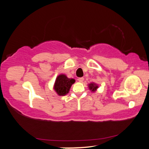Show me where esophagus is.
<instances>
[{"label":"esophagus","instance_id":"34e87169","mask_svg":"<svg viewBox=\"0 0 149 149\" xmlns=\"http://www.w3.org/2000/svg\"><path fill=\"white\" fill-rule=\"evenodd\" d=\"M78 81L80 83H82L83 81H84V78H79Z\"/></svg>","mask_w":149,"mask_h":149}]
</instances>
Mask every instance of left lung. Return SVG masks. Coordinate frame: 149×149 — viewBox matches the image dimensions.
Listing matches in <instances>:
<instances>
[{
  "label": "left lung",
  "instance_id": "8db88e82",
  "mask_svg": "<svg viewBox=\"0 0 149 149\" xmlns=\"http://www.w3.org/2000/svg\"><path fill=\"white\" fill-rule=\"evenodd\" d=\"M88 87L90 91L92 92H95L97 90V88H99V86H98V85H97L95 83H90L88 84Z\"/></svg>",
  "mask_w": 149,
  "mask_h": 149
}]
</instances>
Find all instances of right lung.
<instances>
[{"label":"right lung","instance_id":"right-lung-1","mask_svg":"<svg viewBox=\"0 0 149 149\" xmlns=\"http://www.w3.org/2000/svg\"><path fill=\"white\" fill-rule=\"evenodd\" d=\"M74 82V79L68 78L66 75L61 74L57 77L53 88L58 95L64 96L70 92L72 85Z\"/></svg>","mask_w":149,"mask_h":149}]
</instances>
